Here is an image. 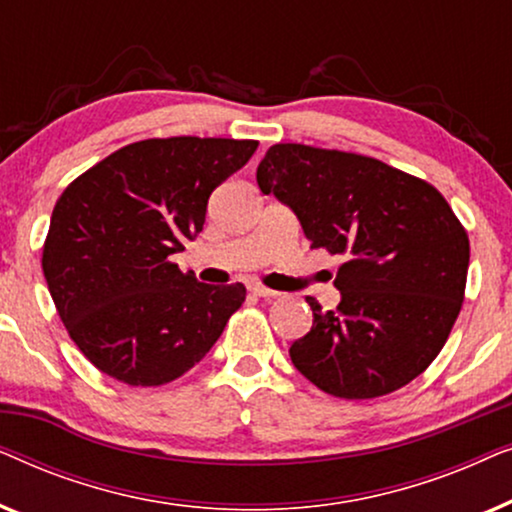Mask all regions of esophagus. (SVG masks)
I'll return each mask as SVG.
<instances>
[{"mask_svg":"<svg viewBox=\"0 0 512 512\" xmlns=\"http://www.w3.org/2000/svg\"><path fill=\"white\" fill-rule=\"evenodd\" d=\"M249 291L254 293V296H258V298H272V296H277V291L265 289V286H261V284H249Z\"/></svg>","mask_w":512,"mask_h":512,"instance_id":"esophagus-1","label":"esophagus"}]
</instances>
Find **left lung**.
<instances>
[{
	"instance_id": "left-lung-1",
	"label": "left lung",
	"mask_w": 512,
	"mask_h": 512,
	"mask_svg": "<svg viewBox=\"0 0 512 512\" xmlns=\"http://www.w3.org/2000/svg\"><path fill=\"white\" fill-rule=\"evenodd\" d=\"M258 188L291 209L312 249L347 258L338 310L314 298L289 354L338 398L391 394L429 368L464 303L471 247L447 200L382 160L303 144L270 146Z\"/></svg>"
}]
</instances>
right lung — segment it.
<instances>
[{"label": "right lung", "mask_w": 512, "mask_h": 512, "mask_svg": "<svg viewBox=\"0 0 512 512\" xmlns=\"http://www.w3.org/2000/svg\"><path fill=\"white\" fill-rule=\"evenodd\" d=\"M254 139L170 137L123 146L72 181L53 209L44 277L76 347L130 387L177 380L205 359L244 303L170 261L202 230L216 186Z\"/></svg>", "instance_id": "add662e5"}]
</instances>
